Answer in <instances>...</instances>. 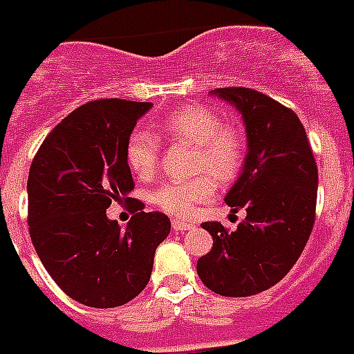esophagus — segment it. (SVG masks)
Segmentation results:
<instances>
[{
  "label": "esophagus",
  "mask_w": 354,
  "mask_h": 354,
  "mask_svg": "<svg viewBox=\"0 0 354 354\" xmlns=\"http://www.w3.org/2000/svg\"><path fill=\"white\" fill-rule=\"evenodd\" d=\"M171 225H174L175 231H185V230H190L194 224L192 222H185V220H174Z\"/></svg>",
  "instance_id": "1"
}]
</instances>
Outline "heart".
<instances>
[{
	"label": "heart",
	"instance_id": "heart-1",
	"mask_svg": "<svg viewBox=\"0 0 354 354\" xmlns=\"http://www.w3.org/2000/svg\"><path fill=\"white\" fill-rule=\"evenodd\" d=\"M162 136L196 145L194 167L211 173L192 179L164 183L153 203L174 216H188L198 203L212 198L216 180L230 183L239 175L244 162V134L235 124H220V119L205 106H185L174 111L160 124ZM129 167L142 179L155 174L158 164V142L151 132L138 130L127 143Z\"/></svg>",
	"mask_w": 354,
	"mask_h": 354
}]
</instances>
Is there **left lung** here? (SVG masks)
Here are the masks:
<instances>
[{
    "label": "left lung",
    "mask_w": 354,
    "mask_h": 354,
    "mask_svg": "<svg viewBox=\"0 0 354 354\" xmlns=\"http://www.w3.org/2000/svg\"><path fill=\"white\" fill-rule=\"evenodd\" d=\"M243 117L246 156L224 201L246 218L237 230L203 222L212 248L198 259V276L224 297H250L288 274L306 246L317 201V166L295 111L248 87L211 91Z\"/></svg>",
    "instance_id": "1"
}]
</instances>
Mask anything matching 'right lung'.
Here are the masks:
<instances>
[{
    "label": "right lung",
    "instance_id": "add662e5",
    "mask_svg": "<svg viewBox=\"0 0 354 354\" xmlns=\"http://www.w3.org/2000/svg\"><path fill=\"white\" fill-rule=\"evenodd\" d=\"M151 102L102 98L80 106L42 142L28 177L29 235L48 274L71 299L115 308L142 293L156 246L169 235L164 212L142 211L127 227L106 216L134 190L127 143Z\"/></svg>",
    "mask_w": 354,
    "mask_h": 354
}]
</instances>
